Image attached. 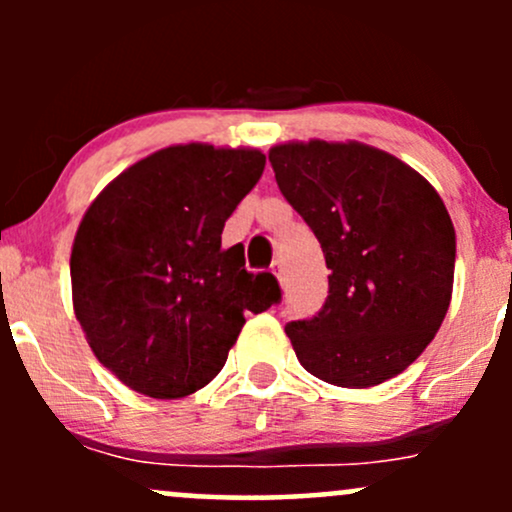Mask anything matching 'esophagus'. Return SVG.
Here are the masks:
<instances>
[{
	"instance_id": "obj_1",
	"label": "esophagus",
	"mask_w": 512,
	"mask_h": 512,
	"mask_svg": "<svg viewBox=\"0 0 512 512\" xmlns=\"http://www.w3.org/2000/svg\"><path fill=\"white\" fill-rule=\"evenodd\" d=\"M272 272L276 274V279H284V260H274L272 262Z\"/></svg>"
}]
</instances>
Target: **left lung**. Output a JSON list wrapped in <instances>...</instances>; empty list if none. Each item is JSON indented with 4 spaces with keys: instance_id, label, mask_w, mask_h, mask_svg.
Returning <instances> with one entry per match:
<instances>
[{
    "instance_id": "1",
    "label": "left lung",
    "mask_w": 512,
    "mask_h": 512,
    "mask_svg": "<svg viewBox=\"0 0 512 512\" xmlns=\"http://www.w3.org/2000/svg\"><path fill=\"white\" fill-rule=\"evenodd\" d=\"M269 163L330 269L322 308L286 325L298 361L339 387L395 378L448 313L455 228L443 199L407 163L358 142L281 144Z\"/></svg>"
}]
</instances>
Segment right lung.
I'll list each match as a JSON object with an SVG mask.
<instances>
[{
    "mask_svg": "<svg viewBox=\"0 0 512 512\" xmlns=\"http://www.w3.org/2000/svg\"><path fill=\"white\" fill-rule=\"evenodd\" d=\"M264 154L168 146L117 175L81 219L72 248L76 320L93 354L127 387L192 395L219 375L245 325L281 301L274 274L245 269L221 233Z\"/></svg>",
    "mask_w": 512,
    "mask_h": 512,
    "instance_id": "add662e5",
    "label": "right lung"
}]
</instances>
